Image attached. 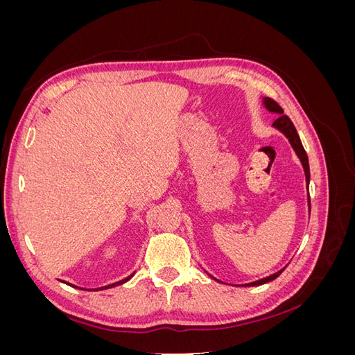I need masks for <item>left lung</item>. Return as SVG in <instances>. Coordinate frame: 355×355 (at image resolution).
<instances>
[{
    "label": "left lung",
    "instance_id": "left-lung-1",
    "mask_svg": "<svg viewBox=\"0 0 355 355\" xmlns=\"http://www.w3.org/2000/svg\"><path fill=\"white\" fill-rule=\"evenodd\" d=\"M262 105H263V108H265L268 112H272V114L278 115L277 120L272 123V127L275 128V130L283 133V135L287 137V141H288L290 146L293 148V151H295V154L297 155V158H299V161H300V164H302V167H304L305 180H306V189H308V209L311 210V204H309V163H308V155H306L305 149H304V146H302V142H300V137H299V135H297V132H296V128H295L293 123L290 121V118H288L287 115H284L283 110L280 108V106H278L277 102H274V101L270 99V98H262ZM284 270H286V266L283 268V270H280V271H277V272H274V274H271V275L261 278V280H256V282H252V283H245V284H241V286L250 287V286H261V284H265V283H270V282L275 280V278H277L278 275H280ZM206 272H207V271H206ZM207 274H209V272H207ZM209 275H210V274H209ZM210 277L213 278V280H216L218 283H223V282L218 280L216 277H213V275H210ZM223 284H225V283H223Z\"/></svg>",
    "mask_w": 355,
    "mask_h": 355
}]
</instances>
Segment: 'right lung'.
Returning <instances> with one entry per match:
<instances>
[{"label": "right lung", "instance_id": "1", "mask_svg": "<svg viewBox=\"0 0 355 355\" xmlns=\"http://www.w3.org/2000/svg\"><path fill=\"white\" fill-rule=\"evenodd\" d=\"M135 275V272L133 274H130L128 277H125V278H123V280H120V282H116V283H112V284H108V286H105V287H99V288H87V290H103V288H112V287H115V286H120V284H124L125 282H128L130 280V278ZM69 284V283H68ZM69 286H72V287H77V286H73V284H69ZM77 288H81V287H77ZM84 290V288H83Z\"/></svg>", "mask_w": 355, "mask_h": 355}]
</instances>
